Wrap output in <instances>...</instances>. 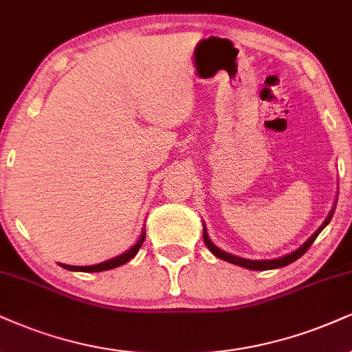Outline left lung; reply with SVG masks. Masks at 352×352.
Instances as JSON below:
<instances>
[{
	"label": "left lung",
	"instance_id": "left-lung-1",
	"mask_svg": "<svg viewBox=\"0 0 352 352\" xmlns=\"http://www.w3.org/2000/svg\"><path fill=\"white\" fill-rule=\"evenodd\" d=\"M333 214H335V210H331V214L328 215L327 222L322 225V228H320L318 232L315 233V235L310 236V240H307L305 245L300 246V248H298L297 251H294V253H290L287 256H282V258H277V259H267V261H251V259H243V258H238V256L225 253V251L217 248L214 243L209 240V235H207L206 227H204V243H206L207 248H209L212 253L217 256V258L223 259V261H228V263H232V264H236V266H241V267H246V269H253V271H267V269L284 267V266H287V264H290V263L297 261V259L300 258V256H303V253H307V250H309L310 246L314 245V241L316 240V236L320 235V232H322V230L329 223V220L333 219Z\"/></svg>",
	"mask_w": 352,
	"mask_h": 352
}]
</instances>
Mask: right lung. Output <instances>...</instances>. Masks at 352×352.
I'll list each match as a JSON object with an SVG mask.
<instances>
[{"label":"right lung","instance_id":"add662e5","mask_svg":"<svg viewBox=\"0 0 352 352\" xmlns=\"http://www.w3.org/2000/svg\"><path fill=\"white\" fill-rule=\"evenodd\" d=\"M143 240H145V233H142L140 240H138L135 245L132 246L129 251H125L124 254L117 256L114 259H109V261L101 263V264H94V266H68V264H60V266L68 269V271H81V272H99V271H107V269H114L122 266V264L129 263L130 259L133 258L140 250V246L143 245Z\"/></svg>","mask_w":352,"mask_h":352}]
</instances>
